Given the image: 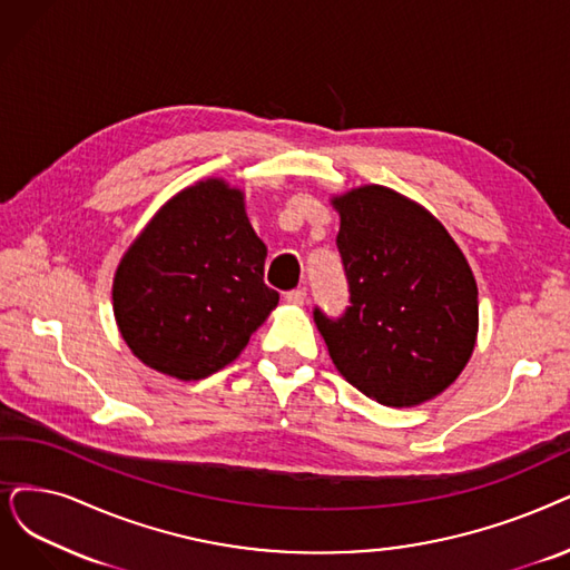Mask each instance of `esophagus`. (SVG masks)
Instances as JSON below:
<instances>
[{"instance_id": "esophagus-1", "label": "esophagus", "mask_w": 570, "mask_h": 570, "mask_svg": "<svg viewBox=\"0 0 570 570\" xmlns=\"http://www.w3.org/2000/svg\"><path fill=\"white\" fill-rule=\"evenodd\" d=\"M285 302H287L289 306H304V302H306V289L302 287V289L287 292V294H285Z\"/></svg>"}]
</instances>
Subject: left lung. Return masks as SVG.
Listing matches in <instances>:
<instances>
[{
  "mask_svg": "<svg viewBox=\"0 0 570 570\" xmlns=\"http://www.w3.org/2000/svg\"><path fill=\"white\" fill-rule=\"evenodd\" d=\"M351 287L338 321L315 308L330 357L385 406H416L461 376L480 332L472 268L444 224L381 185L332 196Z\"/></svg>",
  "mask_w": 570,
  "mask_h": 570,
  "instance_id": "8db88e82",
  "label": "left lung"
}]
</instances>
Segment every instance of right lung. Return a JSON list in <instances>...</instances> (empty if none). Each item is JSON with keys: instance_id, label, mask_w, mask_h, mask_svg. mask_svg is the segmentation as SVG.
Returning a JSON list of instances; mask_svg holds the SVG:
<instances>
[{"instance_id": "add662e5", "label": "right lung", "mask_w": 570, "mask_h": 570, "mask_svg": "<svg viewBox=\"0 0 570 570\" xmlns=\"http://www.w3.org/2000/svg\"><path fill=\"white\" fill-rule=\"evenodd\" d=\"M264 262L266 245L240 189L208 177L177 191L114 273L111 304L126 346L179 381L219 372L278 306Z\"/></svg>"}]
</instances>
